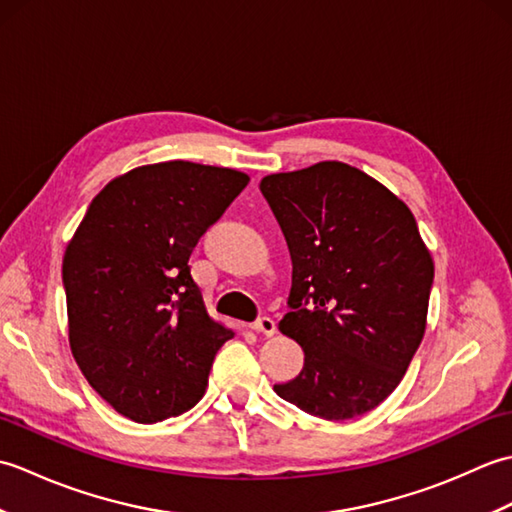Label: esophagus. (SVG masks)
Listing matches in <instances>:
<instances>
[{
    "label": "esophagus",
    "instance_id": "1",
    "mask_svg": "<svg viewBox=\"0 0 512 512\" xmlns=\"http://www.w3.org/2000/svg\"><path fill=\"white\" fill-rule=\"evenodd\" d=\"M250 328H253L255 332H262V334H266V336H273V334L277 332V325H275V321L270 319V317L257 319L253 325H250Z\"/></svg>",
    "mask_w": 512,
    "mask_h": 512
}]
</instances>
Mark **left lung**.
<instances>
[{
	"label": "left lung",
	"instance_id": "8db88e82",
	"mask_svg": "<svg viewBox=\"0 0 512 512\" xmlns=\"http://www.w3.org/2000/svg\"><path fill=\"white\" fill-rule=\"evenodd\" d=\"M284 231L292 290L279 332L306 363L277 396L325 420L378 407L427 330L433 259L409 206L339 160L259 182Z\"/></svg>",
	"mask_w": 512,
	"mask_h": 512
}]
</instances>
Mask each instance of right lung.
Here are the masks:
<instances>
[{"mask_svg":"<svg viewBox=\"0 0 512 512\" xmlns=\"http://www.w3.org/2000/svg\"><path fill=\"white\" fill-rule=\"evenodd\" d=\"M248 180L189 160L136 167L105 184L65 246L72 356L125 418L160 422L204 396L233 330L206 310L189 257Z\"/></svg>","mask_w":512,"mask_h":512,"instance_id":"obj_1","label":"right lung"}]
</instances>
